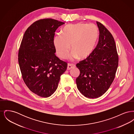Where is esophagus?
<instances>
[{
	"mask_svg": "<svg viewBox=\"0 0 134 134\" xmlns=\"http://www.w3.org/2000/svg\"><path fill=\"white\" fill-rule=\"evenodd\" d=\"M75 66H75V64L68 63V66H67V70H70L71 68H75Z\"/></svg>",
	"mask_w": 134,
	"mask_h": 134,
	"instance_id": "obj_1",
	"label": "esophagus"
}]
</instances>
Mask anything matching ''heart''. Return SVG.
Returning a JSON list of instances; mask_svg holds the SVG:
<instances>
[{
	"mask_svg": "<svg viewBox=\"0 0 134 134\" xmlns=\"http://www.w3.org/2000/svg\"><path fill=\"white\" fill-rule=\"evenodd\" d=\"M99 35L98 29L94 24L77 23L65 26L61 35L55 37L53 43L59 57L65 59L71 50V57H87L93 50Z\"/></svg>",
	"mask_w": 134,
	"mask_h": 134,
	"instance_id": "heart-1",
	"label": "heart"
}]
</instances>
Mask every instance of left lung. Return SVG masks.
Returning <instances> with one entry per match:
<instances>
[{
    "label": "left lung",
    "mask_w": 134,
    "mask_h": 134,
    "mask_svg": "<svg viewBox=\"0 0 134 134\" xmlns=\"http://www.w3.org/2000/svg\"><path fill=\"white\" fill-rule=\"evenodd\" d=\"M96 24L99 31L98 44L89 56L76 64L80 70L76 79L77 88L89 98L99 97L106 92L115 79L119 64L113 35L102 23Z\"/></svg>",
    "instance_id": "obj_1"
}]
</instances>
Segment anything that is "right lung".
Listing matches in <instances>:
<instances>
[{
    "mask_svg": "<svg viewBox=\"0 0 134 134\" xmlns=\"http://www.w3.org/2000/svg\"><path fill=\"white\" fill-rule=\"evenodd\" d=\"M64 23L52 19L36 21L25 32L19 47L18 61L22 78L29 89L48 97L57 88L67 63L55 53V32Z\"/></svg>",
    "mask_w": 134,
    "mask_h": 134,
    "instance_id": "1",
    "label": "right lung"
}]
</instances>
